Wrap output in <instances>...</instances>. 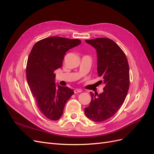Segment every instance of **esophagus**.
I'll return each mask as SVG.
<instances>
[{"label":"esophagus","instance_id":"34e87169","mask_svg":"<svg viewBox=\"0 0 154 154\" xmlns=\"http://www.w3.org/2000/svg\"><path fill=\"white\" fill-rule=\"evenodd\" d=\"M74 93H75V94H76V93L82 92V91L81 89H78V88H76V89H75V90L74 91Z\"/></svg>","mask_w":154,"mask_h":154}]
</instances>
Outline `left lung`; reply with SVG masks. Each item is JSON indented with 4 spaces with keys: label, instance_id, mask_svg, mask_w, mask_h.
<instances>
[{
    "label": "left lung",
    "instance_id": "obj_1",
    "mask_svg": "<svg viewBox=\"0 0 154 154\" xmlns=\"http://www.w3.org/2000/svg\"><path fill=\"white\" fill-rule=\"evenodd\" d=\"M85 42L96 50L97 71L105 86L100 94L91 92V101L85 114L88 119L101 122L113 116L124 103L129 88V66L125 54L113 40L97 38Z\"/></svg>",
    "mask_w": 154,
    "mask_h": 154
}]
</instances>
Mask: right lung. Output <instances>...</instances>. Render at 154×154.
Wrapping results in <instances>:
<instances>
[{"mask_svg": "<svg viewBox=\"0 0 154 154\" xmlns=\"http://www.w3.org/2000/svg\"><path fill=\"white\" fill-rule=\"evenodd\" d=\"M80 44L78 39L52 36L37 42L29 55L27 83L41 112L51 120L61 118L65 105L74 94L71 88L56 84L54 71L62 67L67 51Z\"/></svg>", "mask_w": 154, "mask_h": 154, "instance_id": "obj_1", "label": "right lung"}]
</instances>
